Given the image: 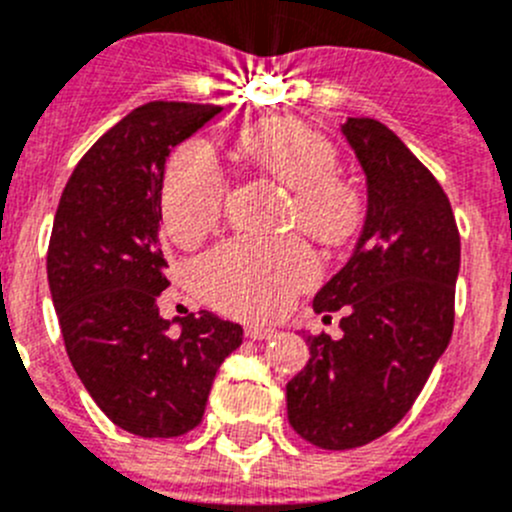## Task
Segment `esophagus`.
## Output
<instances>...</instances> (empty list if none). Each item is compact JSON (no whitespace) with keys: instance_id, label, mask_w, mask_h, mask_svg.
Masks as SVG:
<instances>
[{"instance_id":"obj_1","label":"esophagus","mask_w":512,"mask_h":512,"mask_svg":"<svg viewBox=\"0 0 512 512\" xmlns=\"http://www.w3.org/2000/svg\"><path fill=\"white\" fill-rule=\"evenodd\" d=\"M246 337L248 339H274L276 337V329L274 326H261V324H248L246 326Z\"/></svg>"}]
</instances>
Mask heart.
I'll use <instances>...</instances> for the list:
<instances>
[{
	"label": "heart",
	"instance_id": "b5f03b06",
	"mask_svg": "<svg viewBox=\"0 0 512 512\" xmlns=\"http://www.w3.org/2000/svg\"><path fill=\"white\" fill-rule=\"evenodd\" d=\"M243 158L294 196L296 223L326 246H344L364 226L367 203L352 180L337 175L332 140L299 120H264L238 135ZM223 180L206 145H183L163 180V221L178 243L206 236L221 216ZM208 301L238 316H271L316 276L314 253L299 238H233L198 264Z\"/></svg>",
	"mask_w": 512,
	"mask_h": 512
}]
</instances>
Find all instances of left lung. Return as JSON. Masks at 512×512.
<instances>
[{
  "mask_svg": "<svg viewBox=\"0 0 512 512\" xmlns=\"http://www.w3.org/2000/svg\"><path fill=\"white\" fill-rule=\"evenodd\" d=\"M342 135L367 178V216L314 311L342 309L344 337L304 334L311 357L286 384L291 427L324 450L367 445L410 412L450 344L460 274V233L435 175L377 120L349 118Z\"/></svg>",
  "mask_w": 512,
  "mask_h": 512,
  "instance_id": "left-lung-1",
  "label": "left lung"
}]
</instances>
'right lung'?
Listing matches in <instances>:
<instances>
[{
	"instance_id": "right-lung-1",
	"label": "right lung",
	"mask_w": 512,
	"mask_h": 512,
	"mask_svg": "<svg viewBox=\"0 0 512 512\" xmlns=\"http://www.w3.org/2000/svg\"><path fill=\"white\" fill-rule=\"evenodd\" d=\"M221 113L216 105L148 102L107 130L62 191L47 279L67 357L95 405L138 437H178L203 420L241 324L213 311L163 319L160 221L170 150ZM178 323L180 333H170Z\"/></svg>"
}]
</instances>
